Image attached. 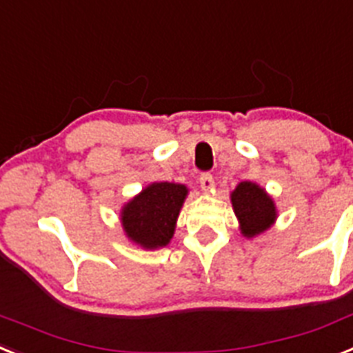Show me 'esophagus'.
<instances>
[{"label": "esophagus", "instance_id": "obj_1", "mask_svg": "<svg viewBox=\"0 0 353 353\" xmlns=\"http://www.w3.org/2000/svg\"><path fill=\"white\" fill-rule=\"evenodd\" d=\"M200 185L201 189L205 192H210L214 189V179H212V174L210 173H203L200 174Z\"/></svg>", "mask_w": 353, "mask_h": 353}]
</instances>
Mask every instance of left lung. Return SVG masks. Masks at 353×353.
Returning <instances> with one entry per match:
<instances>
[{"instance_id":"8db88e82","label":"left lung","mask_w":353,"mask_h":353,"mask_svg":"<svg viewBox=\"0 0 353 353\" xmlns=\"http://www.w3.org/2000/svg\"><path fill=\"white\" fill-rule=\"evenodd\" d=\"M230 201L241 234L246 239L264 234L279 218L275 200L255 182L245 180L237 183V188L230 192Z\"/></svg>"}]
</instances>
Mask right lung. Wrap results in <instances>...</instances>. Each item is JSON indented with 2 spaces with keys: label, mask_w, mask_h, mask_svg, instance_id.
Instances as JSON below:
<instances>
[{
  "label": "right lung",
  "mask_w": 353,
  "mask_h": 353,
  "mask_svg": "<svg viewBox=\"0 0 353 353\" xmlns=\"http://www.w3.org/2000/svg\"><path fill=\"white\" fill-rule=\"evenodd\" d=\"M183 183L152 182L121 207L119 219L125 236L143 250H159L171 243L176 219L188 198Z\"/></svg>",
  "instance_id": "right-lung-1"
}]
</instances>
